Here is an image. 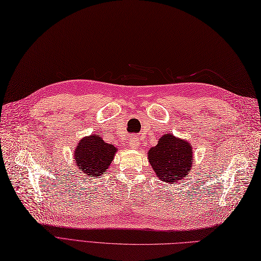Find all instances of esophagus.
<instances>
[{
    "mask_svg": "<svg viewBox=\"0 0 261 261\" xmlns=\"http://www.w3.org/2000/svg\"><path fill=\"white\" fill-rule=\"evenodd\" d=\"M129 146H130L132 148H136V147H138V146H139V143H138L137 138H136L135 136L130 138V141H129Z\"/></svg>",
    "mask_w": 261,
    "mask_h": 261,
    "instance_id": "1",
    "label": "esophagus"
}]
</instances>
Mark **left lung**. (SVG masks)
Listing matches in <instances>:
<instances>
[{
    "label": "left lung",
    "instance_id": "1",
    "mask_svg": "<svg viewBox=\"0 0 261 261\" xmlns=\"http://www.w3.org/2000/svg\"><path fill=\"white\" fill-rule=\"evenodd\" d=\"M148 160L158 178L169 184L180 181L193 167L192 145L165 134L155 147L148 150Z\"/></svg>",
    "mask_w": 261,
    "mask_h": 261
}]
</instances>
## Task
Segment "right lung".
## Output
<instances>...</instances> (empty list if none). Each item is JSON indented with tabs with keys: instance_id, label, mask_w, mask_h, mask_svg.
Listing matches in <instances>:
<instances>
[{
	"instance_id": "obj_1",
	"label": "right lung",
	"mask_w": 261,
	"mask_h": 261,
	"mask_svg": "<svg viewBox=\"0 0 261 261\" xmlns=\"http://www.w3.org/2000/svg\"><path fill=\"white\" fill-rule=\"evenodd\" d=\"M116 151L115 146L105 143L99 134L82 138L74 152L76 166L86 177L100 176L109 169Z\"/></svg>"
}]
</instances>
